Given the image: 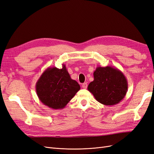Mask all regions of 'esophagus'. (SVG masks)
<instances>
[{"label":"esophagus","instance_id":"obj_1","mask_svg":"<svg viewBox=\"0 0 154 154\" xmlns=\"http://www.w3.org/2000/svg\"><path fill=\"white\" fill-rule=\"evenodd\" d=\"M82 87L83 89H86V88H88V84H87V83H86V82L83 83V84H82Z\"/></svg>","mask_w":154,"mask_h":154}]
</instances>
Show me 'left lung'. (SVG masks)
Instances as JSON below:
<instances>
[{
  "mask_svg": "<svg viewBox=\"0 0 154 154\" xmlns=\"http://www.w3.org/2000/svg\"><path fill=\"white\" fill-rule=\"evenodd\" d=\"M94 81L88 89L100 103L112 106L119 103L126 96L128 84L124 73L111 66H98L93 73Z\"/></svg>",
  "mask_w": 154,
  "mask_h": 154,
  "instance_id": "8db88e82",
  "label": "left lung"
}]
</instances>
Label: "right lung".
<instances>
[{"label": "right lung", "instance_id": "add662e5", "mask_svg": "<svg viewBox=\"0 0 154 154\" xmlns=\"http://www.w3.org/2000/svg\"><path fill=\"white\" fill-rule=\"evenodd\" d=\"M38 99L52 109L66 106L81 89L78 82L71 79L65 65L62 68L49 67L39 77L35 85Z\"/></svg>", "mask_w": 154, "mask_h": 154}]
</instances>
